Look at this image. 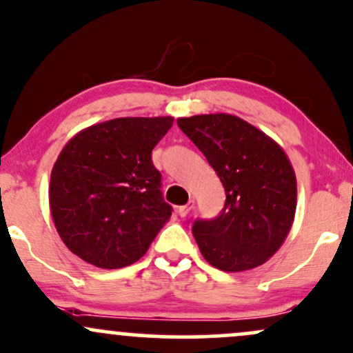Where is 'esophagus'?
<instances>
[{"mask_svg": "<svg viewBox=\"0 0 353 353\" xmlns=\"http://www.w3.org/2000/svg\"><path fill=\"white\" fill-rule=\"evenodd\" d=\"M192 209H194V199H190V201L188 202V204H185V205H181V208L177 209V214H179L181 217H185V216H188V214H189L190 210H192Z\"/></svg>", "mask_w": 353, "mask_h": 353, "instance_id": "obj_1", "label": "esophagus"}]
</instances>
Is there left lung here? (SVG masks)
I'll list each match as a JSON object with an SVG mask.
<instances>
[{
	"label": "left lung",
	"mask_w": 353,
	"mask_h": 353,
	"mask_svg": "<svg viewBox=\"0 0 353 353\" xmlns=\"http://www.w3.org/2000/svg\"><path fill=\"white\" fill-rule=\"evenodd\" d=\"M181 131L197 145L225 190L216 219H196L192 234L205 261L242 272L269 261L292 228L297 181L283 149L232 114L179 117Z\"/></svg>",
	"instance_id": "1"
}]
</instances>
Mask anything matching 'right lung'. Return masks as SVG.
Here are the masks:
<instances>
[{
  "label": "right lung",
  "mask_w": 353,
  "mask_h": 353,
  "mask_svg": "<svg viewBox=\"0 0 353 353\" xmlns=\"http://www.w3.org/2000/svg\"><path fill=\"white\" fill-rule=\"evenodd\" d=\"M174 117H117L83 129L51 171L50 208L61 241L101 269L139 261L169 221L151 152Z\"/></svg>",
  "instance_id": "right-lung-1"
}]
</instances>
